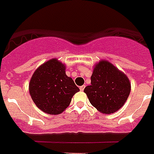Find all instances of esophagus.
Returning a JSON list of instances; mask_svg holds the SVG:
<instances>
[{"label": "esophagus", "instance_id": "1", "mask_svg": "<svg viewBox=\"0 0 154 154\" xmlns=\"http://www.w3.org/2000/svg\"><path fill=\"white\" fill-rule=\"evenodd\" d=\"M79 89H80V91H82H82L84 90V89H85V85H82V86H80Z\"/></svg>", "mask_w": 154, "mask_h": 154}]
</instances>
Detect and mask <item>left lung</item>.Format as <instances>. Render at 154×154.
Here are the masks:
<instances>
[{"label": "left lung", "instance_id": "obj_1", "mask_svg": "<svg viewBox=\"0 0 154 154\" xmlns=\"http://www.w3.org/2000/svg\"><path fill=\"white\" fill-rule=\"evenodd\" d=\"M130 90L127 76L110 62L102 60L95 65L91 85L85 87L84 92L96 109L110 114L123 107Z\"/></svg>", "mask_w": 154, "mask_h": 154}]
</instances>
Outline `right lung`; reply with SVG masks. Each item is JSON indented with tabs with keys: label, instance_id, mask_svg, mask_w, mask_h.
Returning <instances> with one entry per match:
<instances>
[{
	"label": "right lung",
	"instance_id": "obj_1",
	"mask_svg": "<svg viewBox=\"0 0 154 154\" xmlns=\"http://www.w3.org/2000/svg\"><path fill=\"white\" fill-rule=\"evenodd\" d=\"M79 91L72 79L65 74V65L57 58L40 65L30 80L32 100L42 111L51 115L62 113Z\"/></svg>",
	"mask_w": 154,
	"mask_h": 154
}]
</instances>
